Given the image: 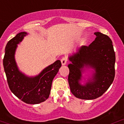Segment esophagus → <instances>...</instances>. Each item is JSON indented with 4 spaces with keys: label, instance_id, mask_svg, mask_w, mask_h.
Instances as JSON below:
<instances>
[{
    "label": "esophagus",
    "instance_id": "34e87169",
    "mask_svg": "<svg viewBox=\"0 0 124 124\" xmlns=\"http://www.w3.org/2000/svg\"><path fill=\"white\" fill-rule=\"evenodd\" d=\"M61 63H62V65H65L67 64V59L65 58V57H63V58L61 59Z\"/></svg>",
    "mask_w": 124,
    "mask_h": 124
}]
</instances>
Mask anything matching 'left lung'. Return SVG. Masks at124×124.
Masks as SVG:
<instances>
[{
	"label": "left lung",
	"instance_id": "left-lung-1",
	"mask_svg": "<svg viewBox=\"0 0 124 124\" xmlns=\"http://www.w3.org/2000/svg\"><path fill=\"white\" fill-rule=\"evenodd\" d=\"M96 38L89 46H83L69 56L71 63L68 83L72 94L82 100H93L101 97L114 80L115 53L111 39L101 32H95ZM93 70L86 83H81L86 69Z\"/></svg>",
	"mask_w": 124,
	"mask_h": 124
}]
</instances>
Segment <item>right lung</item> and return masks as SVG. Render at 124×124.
Listing matches in <instances>:
<instances>
[{
  "mask_svg": "<svg viewBox=\"0 0 124 124\" xmlns=\"http://www.w3.org/2000/svg\"><path fill=\"white\" fill-rule=\"evenodd\" d=\"M27 35L26 32H20L8 41L3 64L11 92L23 102L36 104L44 102L49 97L52 82L61 67V62L57 60L33 77H29L20 71L15 59V53L17 44Z\"/></svg>",
  "mask_w": 124,
  "mask_h": 124,
  "instance_id": "add662e5",
  "label": "right lung"
}]
</instances>
